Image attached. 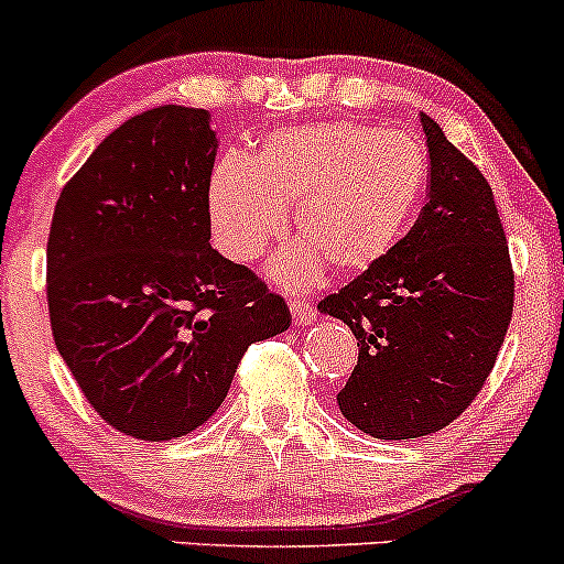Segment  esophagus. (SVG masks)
I'll list each match as a JSON object with an SVG mask.
<instances>
[{"instance_id":"1","label":"esophagus","mask_w":564,"mask_h":564,"mask_svg":"<svg viewBox=\"0 0 564 564\" xmlns=\"http://www.w3.org/2000/svg\"><path fill=\"white\" fill-rule=\"evenodd\" d=\"M289 307H292V318H294L296 326H307V324H313V321H315V307L311 305V302L294 300Z\"/></svg>"}]
</instances>
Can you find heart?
I'll return each mask as SVG.
<instances>
[{
	"mask_svg": "<svg viewBox=\"0 0 564 564\" xmlns=\"http://www.w3.org/2000/svg\"><path fill=\"white\" fill-rule=\"evenodd\" d=\"M429 178L423 144L361 122H313L268 135L251 160H219L208 178L216 243L253 262L286 230L302 243L270 264L278 286H305L326 264L343 275L372 270L404 238Z\"/></svg>",
	"mask_w": 564,
	"mask_h": 564,
	"instance_id": "b5f03b06",
	"label": "heart"
}]
</instances>
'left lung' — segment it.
<instances>
[{
	"instance_id": "8db88e82",
	"label": "left lung",
	"mask_w": 564,
	"mask_h": 564,
	"mask_svg": "<svg viewBox=\"0 0 564 564\" xmlns=\"http://www.w3.org/2000/svg\"><path fill=\"white\" fill-rule=\"evenodd\" d=\"M429 203L399 246L318 311L358 339L339 412L375 438L429 436L466 410L492 372L513 307V272L487 178L420 115Z\"/></svg>"
}]
</instances>
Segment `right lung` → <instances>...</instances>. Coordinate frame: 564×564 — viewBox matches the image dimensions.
Instances as JSON below:
<instances>
[{"instance_id": "add662e5", "label": "right lung", "mask_w": 564, "mask_h": 564, "mask_svg": "<svg viewBox=\"0 0 564 564\" xmlns=\"http://www.w3.org/2000/svg\"><path fill=\"white\" fill-rule=\"evenodd\" d=\"M216 150L206 109H150L109 133L55 203V348L93 410L144 442L206 423L246 348L292 326L281 296L212 249Z\"/></svg>"}]
</instances>
